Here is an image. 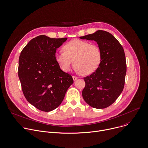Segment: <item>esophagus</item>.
<instances>
[{
    "mask_svg": "<svg viewBox=\"0 0 148 148\" xmlns=\"http://www.w3.org/2000/svg\"><path fill=\"white\" fill-rule=\"evenodd\" d=\"M78 77H77V76H73V79H74V81H75L77 79H78Z\"/></svg>",
    "mask_w": 148,
    "mask_h": 148,
    "instance_id": "esophagus-1",
    "label": "esophagus"
}]
</instances>
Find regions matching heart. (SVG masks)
<instances>
[{
	"label": "heart",
	"mask_w": 148,
	"mask_h": 148,
	"mask_svg": "<svg viewBox=\"0 0 148 148\" xmlns=\"http://www.w3.org/2000/svg\"><path fill=\"white\" fill-rule=\"evenodd\" d=\"M63 51L56 52L55 59L64 72L71 70L73 60L78 71L84 75L91 74L97 70L102 62L101 49L88 41L73 39L63 46Z\"/></svg>",
	"instance_id": "b5f03b06"
}]
</instances>
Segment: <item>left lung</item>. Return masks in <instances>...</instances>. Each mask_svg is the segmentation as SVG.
<instances>
[{"instance_id":"left-lung-1","label":"left lung","mask_w":148,"mask_h":148,"mask_svg":"<svg viewBox=\"0 0 148 148\" xmlns=\"http://www.w3.org/2000/svg\"><path fill=\"white\" fill-rule=\"evenodd\" d=\"M79 38L96 41L102 53L99 68L84 78L82 97L93 108H106L116 101L124 89L127 72L124 49L113 35L105 31L98 30Z\"/></svg>"}]
</instances>
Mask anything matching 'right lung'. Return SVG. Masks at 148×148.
I'll return each mask as SVG.
<instances>
[{"mask_svg":"<svg viewBox=\"0 0 148 148\" xmlns=\"http://www.w3.org/2000/svg\"><path fill=\"white\" fill-rule=\"evenodd\" d=\"M67 39L39 35L31 39L20 53L18 72L23 92L27 101L41 111L56 109L74 82L55 59L56 49Z\"/></svg>","mask_w":148,"mask_h":148,"instance_id":"right-lung-1","label":"right lung"}]
</instances>
